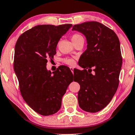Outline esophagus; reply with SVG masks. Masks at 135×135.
Listing matches in <instances>:
<instances>
[{"label":"esophagus","mask_w":135,"mask_h":135,"mask_svg":"<svg viewBox=\"0 0 135 135\" xmlns=\"http://www.w3.org/2000/svg\"><path fill=\"white\" fill-rule=\"evenodd\" d=\"M70 69L71 72H72V74H73V73H74V68H73L72 66H70Z\"/></svg>","instance_id":"1"}]
</instances>
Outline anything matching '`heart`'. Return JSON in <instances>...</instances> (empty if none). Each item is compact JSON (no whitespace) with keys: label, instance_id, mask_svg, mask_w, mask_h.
I'll list each match as a JSON object with an SVG mask.
<instances>
[{"label":"heart","instance_id":"1","mask_svg":"<svg viewBox=\"0 0 135 135\" xmlns=\"http://www.w3.org/2000/svg\"><path fill=\"white\" fill-rule=\"evenodd\" d=\"M82 36L79 35V34H74L72 37V41L73 42L75 41V40H77V39L82 38ZM63 61L65 63H66V64L67 65H73L75 64L74 59L72 58H65L63 60Z\"/></svg>","mask_w":135,"mask_h":135}]
</instances>
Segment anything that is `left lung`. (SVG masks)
<instances>
[{"mask_svg": "<svg viewBox=\"0 0 135 135\" xmlns=\"http://www.w3.org/2000/svg\"><path fill=\"white\" fill-rule=\"evenodd\" d=\"M72 30L83 34L87 41L79 61L84 70H74V81L80 85L79 105L96 113L108 105L118 89L122 66L119 40L113 30L96 21L76 24Z\"/></svg>", "mask_w": 135, "mask_h": 135, "instance_id": "obj_1", "label": "left lung"}]
</instances>
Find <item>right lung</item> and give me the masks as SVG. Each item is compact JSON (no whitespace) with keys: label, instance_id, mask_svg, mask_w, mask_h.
Here are the masks:
<instances>
[{"label":"right lung","instance_id":"obj_1","mask_svg":"<svg viewBox=\"0 0 135 135\" xmlns=\"http://www.w3.org/2000/svg\"><path fill=\"white\" fill-rule=\"evenodd\" d=\"M72 24L38 25L21 35L16 42L14 69L21 95L27 105L43 116L57 113L68 86L74 80L69 68L55 72L46 69L53 59L60 38Z\"/></svg>","mask_w":135,"mask_h":135}]
</instances>
